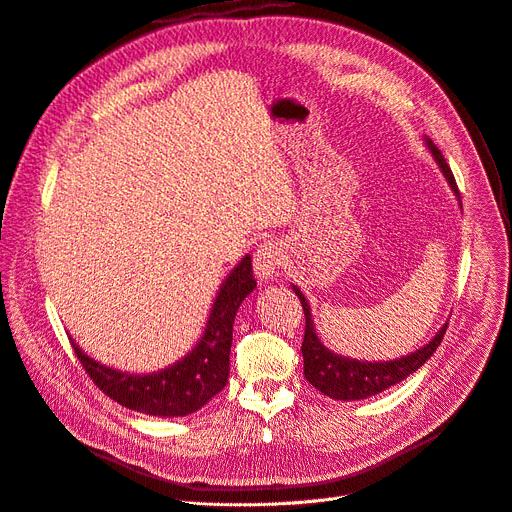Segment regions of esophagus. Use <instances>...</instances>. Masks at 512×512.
Returning a JSON list of instances; mask_svg holds the SVG:
<instances>
[{
    "label": "esophagus",
    "mask_w": 512,
    "mask_h": 512,
    "mask_svg": "<svg viewBox=\"0 0 512 512\" xmlns=\"http://www.w3.org/2000/svg\"><path fill=\"white\" fill-rule=\"evenodd\" d=\"M283 262V250L277 242L273 239H268V242L260 244L254 252V273L260 281L268 283L273 279L275 270L279 268V264Z\"/></svg>",
    "instance_id": "1"
}]
</instances>
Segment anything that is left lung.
I'll list each match as a JSON object with an SVG mask.
<instances>
[{
	"instance_id": "8db88e82",
	"label": "left lung",
	"mask_w": 512,
	"mask_h": 512,
	"mask_svg": "<svg viewBox=\"0 0 512 512\" xmlns=\"http://www.w3.org/2000/svg\"><path fill=\"white\" fill-rule=\"evenodd\" d=\"M426 144L430 148V153L434 155L436 163L440 165L444 177L448 179L450 188H453L457 198H461V192L455 182V175H453V171H450L448 163L444 161L440 148L430 138H426ZM293 291L299 297V302H302V308L306 314V333H304V343H302L306 380L314 388H318L320 393H324L326 397L335 399V401L368 399L372 395L382 393L384 388L405 380L409 374H413L417 368H422L432 357V353L442 343L446 326H448V322H446L428 345L413 351L411 355L393 359V362H374V364L359 362V359H349V357L337 355L320 343L316 330H314V324H312L310 306L306 302L304 293L299 291L295 285H293Z\"/></svg>"
}]
</instances>
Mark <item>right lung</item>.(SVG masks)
<instances>
[{
	"instance_id": "1",
	"label": "right lung",
	"mask_w": 512,
	"mask_h": 512,
	"mask_svg": "<svg viewBox=\"0 0 512 512\" xmlns=\"http://www.w3.org/2000/svg\"><path fill=\"white\" fill-rule=\"evenodd\" d=\"M254 287L252 258L246 256L221 285L198 345L184 359L161 372L140 376L111 370L82 353L72 341L74 353L86 374L119 405L159 417L190 415L225 388L229 378L233 320L239 304Z\"/></svg>"
}]
</instances>
